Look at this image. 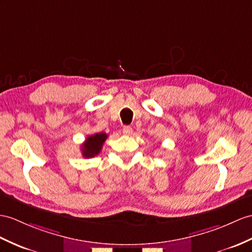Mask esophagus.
Returning a JSON list of instances; mask_svg holds the SVG:
<instances>
[{"label":"esophagus","mask_w":252,"mask_h":252,"mask_svg":"<svg viewBox=\"0 0 252 252\" xmlns=\"http://www.w3.org/2000/svg\"><path fill=\"white\" fill-rule=\"evenodd\" d=\"M123 133L127 134V136H129V134L132 133V128L130 126H124V127H123Z\"/></svg>","instance_id":"obj_1"}]
</instances>
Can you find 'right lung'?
Here are the masks:
<instances>
[{
	"label": "right lung",
	"mask_w": 252,
	"mask_h": 252,
	"mask_svg": "<svg viewBox=\"0 0 252 252\" xmlns=\"http://www.w3.org/2000/svg\"><path fill=\"white\" fill-rule=\"evenodd\" d=\"M108 136L105 132L95 133L93 136L88 137L82 144V156L85 158H92L99 154Z\"/></svg>",
	"instance_id": "1"
}]
</instances>
